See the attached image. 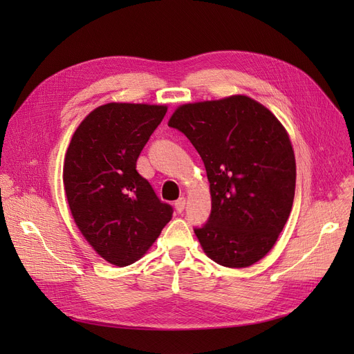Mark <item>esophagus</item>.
I'll list each match as a JSON object with an SVG mask.
<instances>
[{
	"label": "esophagus",
	"mask_w": 354,
	"mask_h": 354,
	"mask_svg": "<svg viewBox=\"0 0 354 354\" xmlns=\"http://www.w3.org/2000/svg\"><path fill=\"white\" fill-rule=\"evenodd\" d=\"M185 205H186V199H185V198H178V199L174 202V208H176L177 212H183Z\"/></svg>",
	"instance_id": "obj_1"
}]
</instances>
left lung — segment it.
<instances>
[{
  "mask_svg": "<svg viewBox=\"0 0 354 354\" xmlns=\"http://www.w3.org/2000/svg\"><path fill=\"white\" fill-rule=\"evenodd\" d=\"M168 125L183 133L207 169L211 214L195 227L224 267H248L272 250L292 208L295 156L277 118L246 95L183 104Z\"/></svg>",
  "mask_w": 354,
  "mask_h": 354,
  "instance_id": "left-lung-1",
  "label": "left lung"
}]
</instances>
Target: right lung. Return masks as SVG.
<instances>
[{"label": "right lung", "mask_w": 354, "mask_h": 354, "mask_svg": "<svg viewBox=\"0 0 354 354\" xmlns=\"http://www.w3.org/2000/svg\"><path fill=\"white\" fill-rule=\"evenodd\" d=\"M167 106L108 103L80 124L68 147L63 183L78 229L100 257L130 266L173 216L136 162Z\"/></svg>", "instance_id": "obj_1"}]
</instances>
